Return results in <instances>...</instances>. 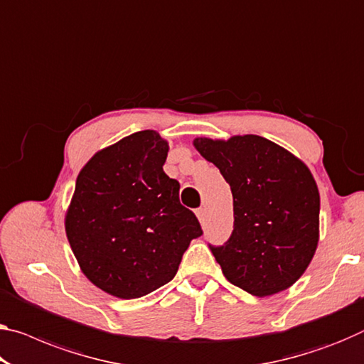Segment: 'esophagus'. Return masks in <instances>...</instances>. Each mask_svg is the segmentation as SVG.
<instances>
[{
    "mask_svg": "<svg viewBox=\"0 0 364 364\" xmlns=\"http://www.w3.org/2000/svg\"><path fill=\"white\" fill-rule=\"evenodd\" d=\"M197 218H198L200 223H203V220H205V208H198L197 210Z\"/></svg>",
    "mask_w": 364,
    "mask_h": 364,
    "instance_id": "obj_1",
    "label": "esophagus"
}]
</instances>
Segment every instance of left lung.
Returning <instances> with one entry per match:
<instances>
[{
    "instance_id": "obj_1",
    "label": "left lung",
    "mask_w": 364,
    "mask_h": 364,
    "mask_svg": "<svg viewBox=\"0 0 364 364\" xmlns=\"http://www.w3.org/2000/svg\"><path fill=\"white\" fill-rule=\"evenodd\" d=\"M193 146L232 192L231 237L221 247L210 245L228 282L259 298L288 289L318 242L321 197L309 167L259 135L201 136Z\"/></svg>"
}]
</instances>
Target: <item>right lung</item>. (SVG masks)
Returning a JSON list of instances; mask_svg holds the SVG:
<instances>
[{
    "label": "right lung",
    "instance_id": "right-lung-1",
    "mask_svg": "<svg viewBox=\"0 0 364 364\" xmlns=\"http://www.w3.org/2000/svg\"><path fill=\"white\" fill-rule=\"evenodd\" d=\"M169 143L143 130L97 151L76 178L65 231L81 272L102 291L135 299L169 283L201 236L163 166Z\"/></svg>",
    "mask_w": 364,
    "mask_h": 364
}]
</instances>
